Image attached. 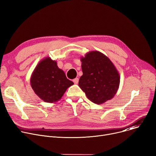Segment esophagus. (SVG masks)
<instances>
[{"label": "esophagus", "instance_id": "obj_1", "mask_svg": "<svg viewBox=\"0 0 156 156\" xmlns=\"http://www.w3.org/2000/svg\"><path fill=\"white\" fill-rule=\"evenodd\" d=\"M73 82H74V83H75V84H77L78 83L79 79H78V78H75V79H74L73 80Z\"/></svg>", "mask_w": 156, "mask_h": 156}]
</instances>
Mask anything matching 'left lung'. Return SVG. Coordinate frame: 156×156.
<instances>
[{
  "instance_id": "left-lung-1",
  "label": "left lung",
  "mask_w": 156,
  "mask_h": 156,
  "mask_svg": "<svg viewBox=\"0 0 156 156\" xmlns=\"http://www.w3.org/2000/svg\"><path fill=\"white\" fill-rule=\"evenodd\" d=\"M83 75L78 85L87 97L96 104L113 98L120 84L119 73L110 59L101 52L92 51L81 58Z\"/></svg>"
}]
</instances>
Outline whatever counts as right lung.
Returning <instances> with one entry per match:
<instances>
[{
	"label": "right lung",
	"mask_w": 156,
	"mask_h": 156,
	"mask_svg": "<svg viewBox=\"0 0 156 156\" xmlns=\"http://www.w3.org/2000/svg\"><path fill=\"white\" fill-rule=\"evenodd\" d=\"M30 83L36 94L48 103L59 100L67 88L74 84L58 68L56 61L49 57L40 61L33 72Z\"/></svg>",
	"instance_id": "add662e5"
}]
</instances>
